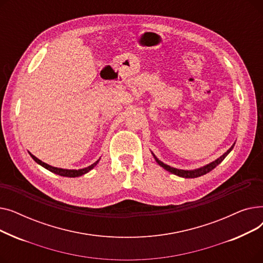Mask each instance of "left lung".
I'll list each match as a JSON object with an SVG mask.
<instances>
[{
  "label": "left lung",
  "instance_id": "obj_1",
  "mask_svg": "<svg viewBox=\"0 0 263 263\" xmlns=\"http://www.w3.org/2000/svg\"><path fill=\"white\" fill-rule=\"evenodd\" d=\"M233 146H234V144L226 151V153L222 156V157H219L217 160H215V161H213V162H211V163H209V164H206V165H204V166H202V167H200V168H197V170H193V171H183V170H178V168H174V167H171L170 165H166V164H164L163 162H161L154 154V158L156 159V161H157V163L160 165V166H162L164 170H166V171H168L170 173H172V174H175V175H177V176H179V177H183V178H197V177H200V176H202V175H205V174H208L209 172H211L213 168H215L217 165L222 162L227 156H228V154L230 153V151L232 150V148H233Z\"/></svg>",
  "mask_w": 263,
  "mask_h": 263
}]
</instances>
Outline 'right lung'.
Returning a JSON list of instances; mask_svg holds the SVG:
<instances>
[{"label": "right lung", "instance_id": "1", "mask_svg": "<svg viewBox=\"0 0 263 263\" xmlns=\"http://www.w3.org/2000/svg\"><path fill=\"white\" fill-rule=\"evenodd\" d=\"M30 155H31V157L33 158V160L36 162V163H38L39 165H41V166L43 167H45V168H47L48 171H50V172H52V173H54V174H57V175H60V176H63V177H70V178H74V177H80V176H82V175H84V174H86V173H88L90 170H92L97 164H98V162H99V160L98 161H96L93 164H91L90 166H88V167H85V168H82V170H63V168H58V167H53V166H51V165H49V164H47V163H45V162H43V161H40L39 159H37L35 156H33L31 153H30Z\"/></svg>", "mask_w": 263, "mask_h": 263}]
</instances>
